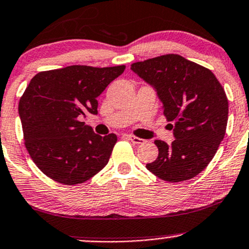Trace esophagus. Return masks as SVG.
<instances>
[{
  "instance_id": "1",
  "label": "esophagus",
  "mask_w": 249,
  "mask_h": 249,
  "mask_svg": "<svg viewBox=\"0 0 249 249\" xmlns=\"http://www.w3.org/2000/svg\"><path fill=\"white\" fill-rule=\"evenodd\" d=\"M128 138H129V140H130L134 144H144V143H145V140H143V138L136 137V136H134V135H129Z\"/></svg>"
}]
</instances>
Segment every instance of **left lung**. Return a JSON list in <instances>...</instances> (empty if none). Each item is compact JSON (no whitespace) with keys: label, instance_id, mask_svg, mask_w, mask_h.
<instances>
[{"label":"left lung","instance_id":"left-lung-1","mask_svg":"<svg viewBox=\"0 0 249 249\" xmlns=\"http://www.w3.org/2000/svg\"><path fill=\"white\" fill-rule=\"evenodd\" d=\"M131 70L157 90L175 136L170 145L154 141L159 156L146 168L167 182L193 178L224 138L229 103L223 87L211 70L176 53L137 61Z\"/></svg>","mask_w":249,"mask_h":249}]
</instances>
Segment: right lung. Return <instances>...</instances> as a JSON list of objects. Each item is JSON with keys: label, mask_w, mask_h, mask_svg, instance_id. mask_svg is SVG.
Listing matches in <instances>:
<instances>
[{"label": "right lung", "mask_w": 249, "mask_h": 249, "mask_svg": "<svg viewBox=\"0 0 249 249\" xmlns=\"http://www.w3.org/2000/svg\"><path fill=\"white\" fill-rule=\"evenodd\" d=\"M124 69L72 65L43 71L31 80L18 111L25 146L44 175L76 185L107 164L117 135L99 136L81 119L97 114V97Z\"/></svg>", "instance_id": "obj_1"}]
</instances>
